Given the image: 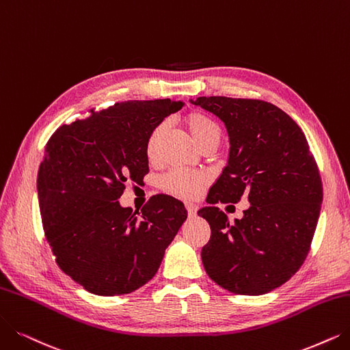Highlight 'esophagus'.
Listing matches in <instances>:
<instances>
[{"label":"esophagus","mask_w":350,"mask_h":350,"mask_svg":"<svg viewBox=\"0 0 350 350\" xmlns=\"http://www.w3.org/2000/svg\"><path fill=\"white\" fill-rule=\"evenodd\" d=\"M185 208H187V211H188V215L189 217H195V215H197V205H195V204H191V202H187L185 204Z\"/></svg>","instance_id":"esophagus-1"}]
</instances>
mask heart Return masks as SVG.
I'll list each match as a JSON object with an SVG mask.
<instances>
[{
  "label": "heart",
  "mask_w": 350,
  "mask_h": 350,
  "mask_svg": "<svg viewBox=\"0 0 350 350\" xmlns=\"http://www.w3.org/2000/svg\"><path fill=\"white\" fill-rule=\"evenodd\" d=\"M183 120L192 139L200 145L201 149L206 145H218L221 137V129L211 118L201 113V111H189V113L184 116ZM163 132L165 124L159 123L149 132L146 137L145 152L150 161L155 159L158 155V149ZM206 183V175L201 172L174 170L161 176L159 187L163 192L172 195V197L192 200L195 197H198Z\"/></svg>",
  "instance_id": "obj_1"
}]
</instances>
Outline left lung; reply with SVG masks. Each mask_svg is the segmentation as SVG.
<instances>
[{
    "label": "left lung",
    "mask_w": 350,
    "mask_h": 350,
    "mask_svg": "<svg viewBox=\"0 0 350 350\" xmlns=\"http://www.w3.org/2000/svg\"><path fill=\"white\" fill-rule=\"evenodd\" d=\"M219 118L230 158L198 215L211 227L201 258L206 274L235 295H265L301 267L316 231L323 187L299 124L277 106L224 96L191 100ZM252 204L230 224L213 204Z\"/></svg>",
    "instance_id": "1"
}]
</instances>
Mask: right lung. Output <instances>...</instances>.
Segmentation results:
<instances>
[{
  "instance_id": "add662e5",
  "label": "right lung",
  "mask_w": 350,
  "mask_h": 350,
  "mask_svg": "<svg viewBox=\"0 0 350 350\" xmlns=\"http://www.w3.org/2000/svg\"><path fill=\"white\" fill-rule=\"evenodd\" d=\"M184 102L128 100L63 124L46 145L37 191L59 267L97 296L128 295L157 274L187 219L184 204L157 195L139 211L119 198L149 172V132Z\"/></svg>"
}]
</instances>
